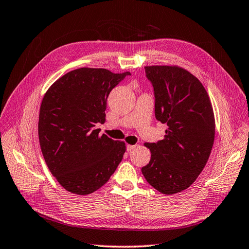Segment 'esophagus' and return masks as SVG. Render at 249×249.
<instances>
[{"instance_id":"34e87169","label":"esophagus","mask_w":249,"mask_h":249,"mask_svg":"<svg viewBox=\"0 0 249 249\" xmlns=\"http://www.w3.org/2000/svg\"><path fill=\"white\" fill-rule=\"evenodd\" d=\"M136 147H137V145H127V147H126V149H127V151H132L133 149H136Z\"/></svg>"}]
</instances>
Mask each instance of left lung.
<instances>
[{"instance_id": "obj_1", "label": "left lung", "mask_w": 249, "mask_h": 249, "mask_svg": "<svg viewBox=\"0 0 249 249\" xmlns=\"http://www.w3.org/2000/svg\"><path fill=\"white\" fill-rule=\"evenodd\" d=\"M153 85L155 118L168 129L164 140L145 143L149 164L142 168L149 184L161 194L188 189L201 173L215 139V117L202 83L177 66L145 67Z\"/></svg>"}]
</instances>
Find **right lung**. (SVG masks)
<instances>
[{"label":"right lung","mask_w":249,"mask_h":249,"mask_svg":"<svg viewBox=\"0 0 249 249\" xmlns=\"http://www.w3.org/2000/svg\"><path fill=\"white\" fill-rule=\"evenodd\" d=\"M129 72L80 68L49 88L41 101L38 138L46 164L67 191L89 195L100 189L123 159L122 141L99 136L105 122L106 100Z\"/></svg>","instance_id":"right-lung-1"}]
</instances>
